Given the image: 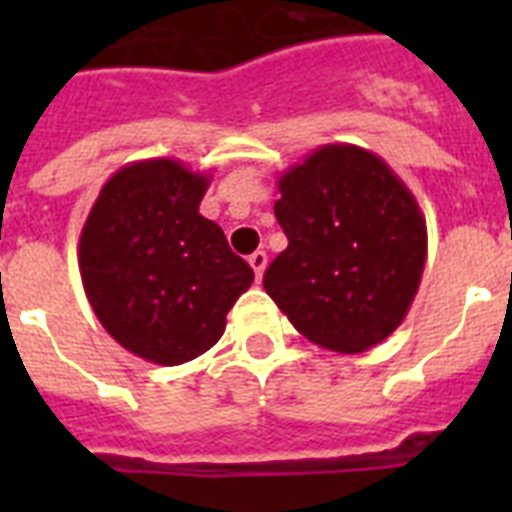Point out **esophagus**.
I'll return each instance as SVG.
<instances>
[{"label": "esophagus", "instance_id": "obj_1", "mask_svg": "<svg viewBox=\"0 0 512 512\" xmlns=\"http://www.w3.org/2000/svg\"><path fill=\"white\" fill-rule=\"evenodd\" d=\"M249 265H252V271H255L257 279H263L265 265H268V255H265V252H255V255H249Z\"/></svg>", "mask_w": 512, "mask_h": 512}]
</instances>
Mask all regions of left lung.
Returning <instances> with one entry per match:
<instances>
[{"label":"left lung","mask_w":512,"mask_h":512,"mask_svg":"<svg viewBox=\"0 0 512 512\" xmlns=\"http://www.w3.org/2000/svg\"><path fill=\"white\" fill-rule=\"evenodd\" d=\"M287 249L265 292L311 342L364 353L401 327L420 289L428 228L404 180L366 148L329 143L279 177Z\"/></svg>","instance_id":"8db88e82"}]
</instances>
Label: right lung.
Segmentation results:
<instances>
[{"label":"right lung","instance_id":"obj_1","mask_svg":"<svg viewBox=\"0 0 512 512\" xmlns=\"http://www.w3.org/2000/svg\"><path fill=\"white\" fill-rule=\"evenodd\" d=\"M207 172L177 159L124 164L100 188L79 236L92 311L122 348L177 366L207 353L255 281L199 204Z\"/></svg>","mask_w":512,"mask_h":512}]
</instances>
